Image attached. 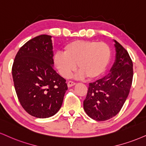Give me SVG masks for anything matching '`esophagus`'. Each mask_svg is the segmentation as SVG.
<instances>
[{
	"label": "esophagus",
	"mask_w": 146,
	"mask_h": 146,
	"mask_svg": "<svg viewBox=\"0 0 146 146\" xmlns=\"http://www.w3.org/2000/svg\"><path fill=\"white\" fill-rule=\"evenodd\" d=\"M76 83L74 82H72V81H69V82H68V84H67V86L68 87H72L73 86H75Z\"/></svg>",
	"instance_id": "obj_1"
}]
</instances>
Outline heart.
Wrapping results in <instances>:
<instances>
[{
    "label": "heart",
    "instance_id": "obj_1",
    "mask_svg": "<svg viewBox=\"0 0 146 146\" xmlns=\"http://www.w3.org/2000/svg\"><path fill=\"white\" fill-rule=\"evenodd\" d=\"M111 59V49L104 42L75 40L54 54V64L63 78H69L77 68L78 78H99L105 71Z\"/></svg>",
    "mask_w": 146,
    "mask_h": 146
}]
</instances>
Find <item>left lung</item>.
Instances as JSON below:
<instances>
[{
    "mask_svg": "<svg viewBox=\"0 0 146 146\" xmlns=\"http://www.w3.org/2000/svg\"><path fill=\"white\" fill-rule=\"evenodd\" d=\"M115 61L110 73L89 84L84 109L89 117L105 121L116 115L129 96L133 77V62L129 53L115 41Z\"/></svg>",
    "mask_w": 146,
    "mask_h": 146,
    "instance_id": "8db88e82",
    "label": "left lung"
}]
</instances>
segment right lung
I'll return each instance as SVG.
<instances>
[{"label": "right lung", "instance_id": "obj_1", "mask_svg": "<svg viewBox=\"0 0 146 146\" xmlns=\"http://www.w3.org/2000/svg\"><path fill=\"white\" fill-rule=\"evenodd\" d=\"M52 36L41 35L20 47L14 59L12 75L22 108L33 116L50 117L62 106L68 88L54 69Z\"/></svg>", "mask_w": 146, "mask_h": 146}]
</instances>
